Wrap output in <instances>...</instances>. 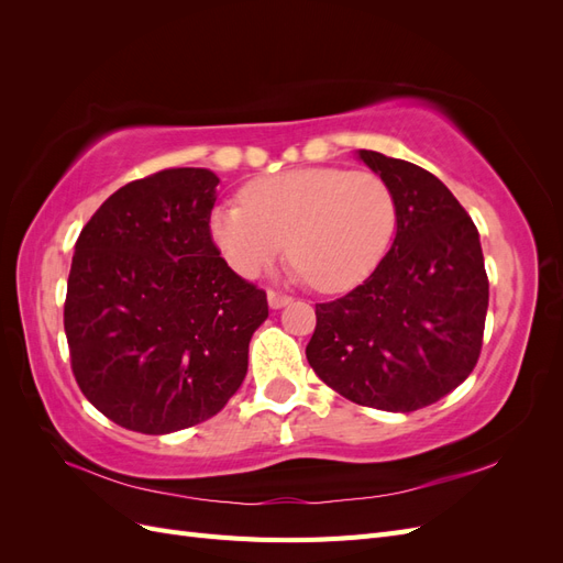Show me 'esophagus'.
<instances>
[{
	"label": "esophagus",
	"instance_id": "34e87169",
	"mask_svg": "<svg viewBox=\"0 0 563 563\" xmlns=\"http://www.w3.org/2000/svg\"><path fill=\"white\" fill-rule=\"evenodd\" d=\"M267 302H269L272 310H279V308H284V305L291 302V298L284 296V294H277V291H267Z\"/></svg>",
	"mask_w": 563,
	"mask_h": 563
}]
</instances>
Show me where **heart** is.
Returning a JSON list of instances; mask_svg holds the SVG:
<instances>
[{
	"label": "heart",
	"instance_id": "heart-1",
	"mask_svg": "<svg viewBox=\"0 0 563 563\" xmlns=\"http://www.w3.org/2000/svg\"><path fill=\"white\" fill-rule=\"evenodd\" d=\"M240 203L211 213V236L228 265L255 277L284 251L294 275L327 294L364 282L391 244L397 201L373 172L291 168L249 183Z\"/></svg>",
	"mask_w": 563,
	"mask_h": 563
}]
</instances>
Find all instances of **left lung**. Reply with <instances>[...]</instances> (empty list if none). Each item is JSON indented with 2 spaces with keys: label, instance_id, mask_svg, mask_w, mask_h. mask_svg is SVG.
Listing matches in <instances>:
<instances>
[{
  "label": "left lung",
  "instance_id": "left-lung-1",
  "mask_svg": "<svg viewBox=\"0 0 563 563\" xmlns=\"http://www.w3.org/2000/svg\"><path fill=\"white\" fill-rule=\"evenodd\" d=\"M397 201V234L373 275L317 305L308 362L345 399L418 411L463 383L482 352L488 277L472 218L424 168L356 152Z\"/></svg>",
  "mask_w": 563,
  "mask_h": 563
}]
</instances>
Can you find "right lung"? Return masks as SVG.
Listing matches in <instances>:
<instances>
[{
	"instance_id": "1",
	"label": "right lung",
	"mask_w": 563,
	"mask_h": 563,
	"mask_svg": "<svg viewBox=\"0 0 563 563\" xmlns=\"http://www.w3.org/2000/svg\"><path fill=\"white\" fill-rule=\"evenodd\" d=\"M218 183L209 168L133 180L75 244L65 298L73 373L84 397L126 430L192 428L246 378L267 298L211 240Z\"/></svg>"
}]
</instances>
